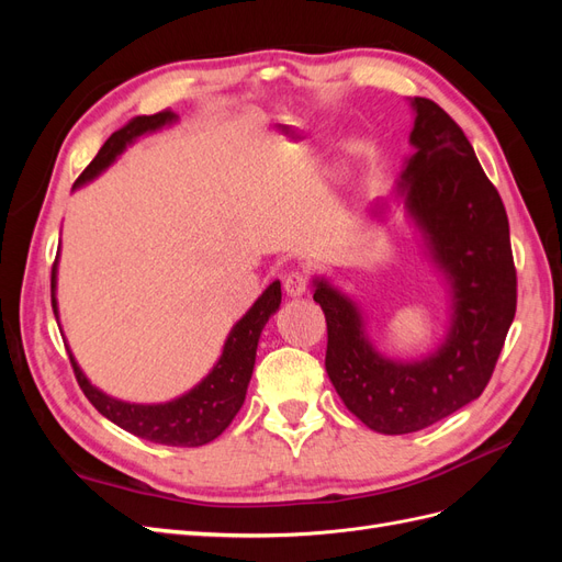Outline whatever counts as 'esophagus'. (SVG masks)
Returning <instances> with one entry per match:
<instances>
[{
    "label": "esophagus",
    "mask_w": 562,
    "mask_h": 562,
    "mask_svg": "<svg viewBox=\"0 0 562 562\" xmlns=\"http://www.w3.org/2000/svg\"><path fill=\"white\" fill-rule=\"evenodd\" d=\"M307 285H310V277H307V271H302V269H291L283 277V288L291 297H300L307 293Z\"/></svg>",
    "instance_id": "obj_1"
}]
</instances>
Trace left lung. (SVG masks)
Listing matches in <instances>:
<instances>
[{
    "mask_svg": "<svg viewBox=\"0 0 562 562\" xmlns=\"http://www.w3.org/2000/svg\"><path fill=\"white\" fill-rule=\"evenodd\" d=\"M415 155L401 176L407 213L427 236L452 288V326L431 356L384 359L368 342L356 304L316 279L328 323V378L366 427L398 436L427 429L483 394L516 316V267L508 217L454 119L415 98Z\"/></svg>",
    "mask_w": 562,
    "mask_h": 562,
    "instance_id": "8db88e82",
    "label": "left lung"
}]
</instances>
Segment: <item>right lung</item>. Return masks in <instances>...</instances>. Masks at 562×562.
Listing matches in <instances>:
<instances>
[{"mask_svg":"<svg viewBox=\"0 0 562 562\" xmlns=\"http://www.w3.org/2000/svg\"><path fill=\"white\" fill-rule=\"evenodd\" d=\"M176 114L171 110H164L157 114L135 116L131 122L112 133L100 147L95 159L83 168V173L77 178L75 184H83L93 180L100 171L122 155L126 145H131L138 135L157 131L166 124L176 122ZM56 265L50 269V307L58 316L56 307ZM281 304V283L274 281L267 291L258 297V302L246 312V316L232 328L223 356L209 372L206 380H201L192 391L184 396L159 403V405H138V403H124L116 401L103 391H98L83 372L79 370L75 356L70 353V363L75 368V378L83 391V396L91 401L95 411L114 422L116 427L124 431L151 440L159 446H173V448H199L211 443L213 438L223 434L236 413L241 411L246 389L252 375L255 366V351H258V339L265 328L269 316L279 310Z\"/></svg>","mask_w":562,"mask_h":562,"instance_id":"right-lung-1","label":"right lung"}]
</instances>
